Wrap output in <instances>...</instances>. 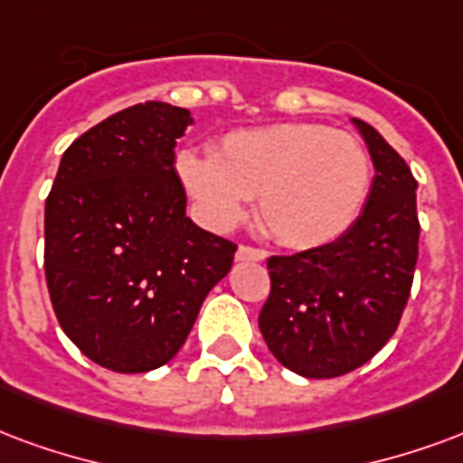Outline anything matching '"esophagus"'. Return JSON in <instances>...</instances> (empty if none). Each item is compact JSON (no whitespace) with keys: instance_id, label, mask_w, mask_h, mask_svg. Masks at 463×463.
<instances>
[{"instance_id":"obj_1","label":"esophagus","mask_w":463,"mask_h":463,"mask_svg":"<svg viewBox=\"0 0 463 463\" xmlns=\"http://www.w3.org/2000/svg\"><path fill=\"white\" fill-rule=\"evenodd\" d=\"M267 252L260 248H250V245H241L238 252H235V260L238 262H248V260H265Z\"/></svg>"}]
</instances>
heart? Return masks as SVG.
<instances>
[{
    "label": "heart",
    "instance_id": "heart-1",
    "mask_svg": "<svg viewBox=\"0 0 463 463\" xmlns=\"http://www.w3.org/2000/svg\"><path fill=\"white\" fill-rule=\"evenodd\" d=\"M176 174L211 228H232L248 198H258L267 232L294 250L321 248L351 231L373 179L355 137L304 122L235 129L213 156L181 152Z\"/></svg>",
    "mask_w": 463,
    "mask_h": 463
}]
</instances>
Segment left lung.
<instances>
[{"label": "left lung", "mask_w": 463, "mask_h": 463, "mask_svg": "<svg viewBox=\"0 0 463 463\" xmlns=\"http://www.w3.org/2000/svg\"><path fill=\"white\" fill-rule=\"evenodd\" d=\"M354 122L375 166L358 221L328 245L267 260L260 331L277 361L304 378L345 375L388 344L420 255L412 171L368 122Z\"/></svg>", "instance_id": "left-lung-1"}]
</instances>
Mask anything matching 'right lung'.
Segmentation results:
<instances>
[{
    "mask_svg": "<svg viewBox=\"0 0 463 463\" xmlns=\"http://www.w3.org/2000/svg\"><path fill=\"white\" fill-rule=\"evenodd\" d=\"M191 122L156 100L115 112L63 152L46 198L51 304L80 354L108 371L169 363L235 258V242L186 215L174 146Z\"/></svg>",
    "mask_w": 463,
    "mask_h": 463,
    "instance_id": "1",
    "label": "right lung"
}]
</instances>
